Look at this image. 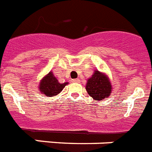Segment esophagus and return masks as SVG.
I'll use <instances>...</instances> for the list:
<instances>
[{
  "instance_id": "1",
  "label": "esophagus",
  "mask_w": 152,
  "mask_h": 152,
  "mask_svg": "<svg viewBox=\"0 0 152 152\" xmlns=\"http://www.w3.org/2000/svg\"><path fill=\"white\" fill-rule=\"evenodd\" d=\"M72 82H79L80 80H79V78H76V79H73Z\"/></svg>"
}]
</instances>
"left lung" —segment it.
I'll return each mask as SVG.
<instances>
[{
	"label": "left lung",
	"mask_w": 152,
	"mask_h": 152,
	"mask_svg": "<svg viewBox=\"0 0 152 152\" xmlns=\"http://www.w3.org/2000/svg\"><path fill=\"white\" fill-rule=\"evenodd\" d=\"M87 93L95 100L106 99L111 94L112 86L108 76L98 70H94L92 77L88 78L86 86Z\"/></svg>",
	"instance_id": "1"
}]
</instances>
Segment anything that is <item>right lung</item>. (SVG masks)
I'll return each instance as SVG.
<instances>
[{
  "label": "right lung",
  "instance_id": "1",
  "mask_svg": "<svg viewBox=\"0 0 152 152\" xmlns=\"http://www.w3.org/2000/svg\"><path fill=\"white\" fill-rule=\"evenodd\" d=\"M66 85H68V82L59 83L53 73L50 71L40 81L38 89L42 94L48 97H53L58 95Z\"/></svg>",
  "mask_w": 152,
  "mask_h": 152
}]
</instances>
